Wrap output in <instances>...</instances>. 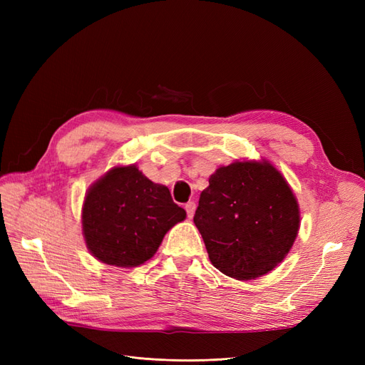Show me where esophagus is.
<instances>
[{"label": "esophagus", "instance_id": "34e87169", "mask_svg": "<svg viewBox=\"0 0 365 365\" xmlns=\"http://www.w3.org/2000/svg\"><path fill=\"white\" fill-rule=\"evenodd\" d=\"M195 210H196V202L195 201H189L185 204V212H187V216H189V217H193Z\"/></svg>", "mask_w": 365, "mask_h": 365}]
</instances>
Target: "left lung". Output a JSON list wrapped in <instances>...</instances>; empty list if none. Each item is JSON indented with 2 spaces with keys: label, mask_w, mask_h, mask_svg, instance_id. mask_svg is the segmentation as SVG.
Returning <instances> with one entry per match:
<instances>
[{
  "label": "left lung",
  "mask_w": 365,
  "mask_h": 365,
  "mask_svg": "<svg viewBox=\"0 0 365 365\" xmlns=\"http://www.w3.org/2000/svg\"><path fill=\"white\" fill-rule=\"evenodd\" d=\"M193 222L213 267L228 277L251 280L286 257L300 227V212L274 165L236 161L210 176Z\"/></svg>",
  "instance_id": "8db88e82"
}]
</instances>
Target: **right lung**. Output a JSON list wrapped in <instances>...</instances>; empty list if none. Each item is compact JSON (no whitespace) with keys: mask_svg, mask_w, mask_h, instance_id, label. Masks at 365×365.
<instances>
[{"mask_svg":"<svg viewBox=\"0 0 365 365\" xmlns=\"http://www.w3.org/2000/svg\"><path fill=\"white\" fill-rule=\"evenodd\" d=\"M185 219L168 187L137 165L114 168L86 193L82 228L86 247L106 264L132 268L157 252L164 235Z\"/></svg>","mask_w":365,"mask_h":365,"instance_id":"obj_1","label":"right lung"}]
</instances>
